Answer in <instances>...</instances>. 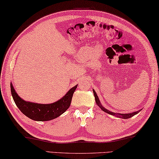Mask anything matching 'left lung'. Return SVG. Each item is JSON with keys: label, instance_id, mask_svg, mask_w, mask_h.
Returning <instances> with one entry per match:
<instances>
[{"label": "left lung", "instance_id": "left-lung-1", "mask_svg": "<svg viewBox=\"0 0 159 159\" xmlns=\"http://www.w3.org/2000/svg\"><path fill=\"white\" fill-rule=\"evenodd\" d=\"M93 94H94V96H95V100H96V102L97 105H98L99 107H100L101 110L104 111V112L108 113V114H111L112 116H117V117L120 118H124V119H127V118H131L132 116H134L137 114V113H138L139 111H140V110H139L138 111H136V112H133V113H114V112H112V111H108V110L106 109V108H104L102 105H101V103L100 102V100H99V98H98V96H97L96 91H95L93 89Z\"/></svg>", "mask_w": 159, "mask_h": 159}]
</instances>
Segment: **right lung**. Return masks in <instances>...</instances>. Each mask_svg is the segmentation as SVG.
Here are the masks:
<instances>
[{
	"mask_svg": "<svg viewBox=\"0 0 159 159\" xmlns=\"http://www.w3.org/2000/svg\"><path fill=\"white\" fill-rule=\"evenodd\" d=\"M78 85L71 88L64 96L55 103L41 104L25 101L20 98L11 84V94L16 105L25 116L37 121H46L60 116L69 108L73 94Z\"/></svg>",
	"mask_w": 159,
	"mask_h": 159,
	"instance_id": "obj_1",
	"label": "right lung"
}]
</instances>
